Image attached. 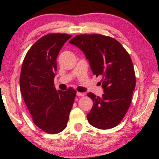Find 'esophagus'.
Returning <instances> with one entry per match:
<instances>
[{
    "mask_svg": "<svg viewBox=\"0 0 159 159\" xmlns=\"http://www.w3.org/2000/svg\"><path fill=\"white\" fill-rule=\"evenodd\" d=\"M85 95L84 93H80V92H77V96H84V95Z\"/></svg>",
    "mask_w": 159,
    "mask_h": 159,
    "instance_id": "esophagus-1",
    "label": "esophagus"
}]
</instances>
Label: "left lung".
Listing matches in <instances>:
<instances>
[{
	"instance_id": "left-lung-1",
	"label": "left lung",
	"mask_w": 159,
	"mask_h": 159,
	"mask_svg": "<svg viewBox=\"0 0 159 159\" xmlns=\"http://www.w3.org/2000/svg\"><path fill=\"white\" fill-rule=\"evenodd\" d=\"M83 52L93 75L102 77L101 97L88 93L93 106L88 122L101 129L120 123L129 107L135 88V74L131 58L115 39L102 34H80L69 41Z\"/></svg>"
}]
</instances>
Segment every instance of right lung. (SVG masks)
<instances>
[{
    "instance_id": "right-lung-1",
    "label": "right lung",
    "mask_w": 159,
    "mask_h": 159,
    "mask_svg": "<svg viewBox=\"0 0 159 159\" xmlns=\"http://www.w3.org/2000/svg\"><path fill=\"white\" fill-rule=\"evenodd\" d=\"M71 35L49 34L30 48L24 59L20 75V91L34 123L50 134L63 131L73 106L76 91L56 90L54 77L56 58Z\"/></svg>"
}]
</instances>
